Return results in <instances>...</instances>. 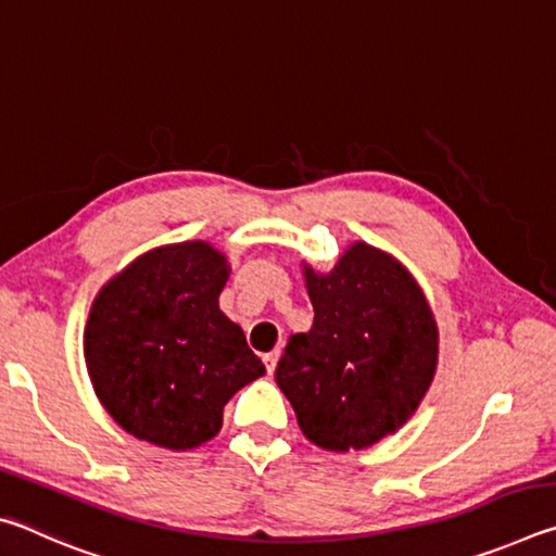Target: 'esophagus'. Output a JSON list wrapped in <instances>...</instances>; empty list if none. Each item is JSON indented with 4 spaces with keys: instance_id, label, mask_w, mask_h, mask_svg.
<instances>
[{
    "instance_id": "obj_1",
    "label": "esophagus",
    "mask_w": 556,
    "mask_h": 556,
    "mask_svg": "<svg viewBox=\"0 0 556 556\" xmlns=\"http://www.w3.org/2000/svg\"><path fill=\"white\" fill-rule=\"evenodd\" d=\"M277 361H279V351H275V353H267V355H265V365H267V372H269V375L275 372V368H277Z\"/></svg>"
}]
</instances>
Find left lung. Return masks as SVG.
I'll return each mask as SVG.
<instances>
[{"label": "left lung", "mask_w": 556, "mask_h": 556, "mask_svg": "<svg viewBox=\"0 0 556 556\" xmlns=\"http://www.w3.org/2000/svg\"><path fill=\"white\" fill-rule=\"evenodd\" d=\"M314 326L289 338L275 380L312 444L368 448L425 400L439 331L425 291L388 252L353 242L331 271L304 265Z\"/></svg>", "instance_id": "8db88e82"}]
</instances>
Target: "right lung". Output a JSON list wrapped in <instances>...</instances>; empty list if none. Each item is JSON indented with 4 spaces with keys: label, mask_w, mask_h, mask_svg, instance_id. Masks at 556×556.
<instances>
[{
    "label": "right lung",
    "mask_w": 556,
    "mask_h": 556,
    "mask_svg": "<svg viewBox=\"0 0 556 556\" xmlns=\"http://www.w3.org/2000/svg\"><path fill=\"white\" fill-rule=\"evenodd\" d=\"M230 277L203 240L164 244L112 277L92 301L86 365L102 407L127 434L172 451L223 427V407L265 375L244 333L220 312Z\"/></svg>",
    "instance_id": "add662e5"
}]
</instances>
